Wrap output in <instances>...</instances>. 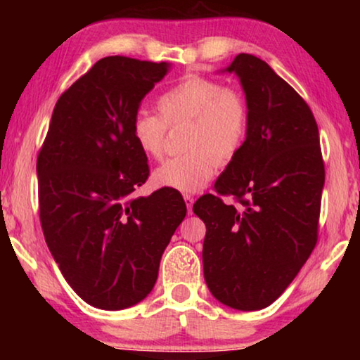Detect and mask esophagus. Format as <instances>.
I'll return each mask as SVG.
<instances>
[{
  "label": "esophagus",
  "mask_w": 360,
  "mask_h": 360,
  "mask_svg": "<svg viewBox=\"0 0 360 360\" xmlns=\"http://www.w3.org/2000/svg\"><path fill=\"white\" fill-rule=\"evenodd\" d=\"M184 200H185V203H186V208H188V213L191 214V208H193V203H195V198L191 195H188L186 193L185 196H184Z\"/></svg>",
  "instance_id": "esophagus-1"
}]
</instances>
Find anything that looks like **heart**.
<instances>
[{
    "label": "heart",
    "instance_id": "1",
    "mask_svg": "<svg viewBox=\"0 0 360 360\" xmlns=\"http://www.w3.org/2000/svg\"><path fill=\"white\" fill-rule=\"evenodd\" d=\"M159 115L139 111L131 136L149 159L165 152L169 127L186 124L185 154L165 160L152 180L162 188L195 193L213 179L221 162H231L243 149L249 129V105L244 93L213 78L191 75L157 98Z\"/></svg>",
    "mask_w": 360,
    "mask_h": 360
}]
</instances>
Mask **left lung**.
Instances as JSON below:
<instances>
[{
  "label": "left lung",
  "mask_w": 360,
  "mask_h": 360,
  "mask_svg": "<svg viewBox=\"0 0 360 360\" xmlns=\"http://www.w3.org/2000/svg\"><path fill=\"white\" fill-rule=\"evenodd\" d=\"M226 70L245 91L248 137L216 180L218 195H203L193 211L206 224L210 292L226 307L254 311L287 290L316 245L324 162L311 110L269 63L239 53Z\"/></svg>",
  "instance_id": "obj_1"
}]
</instances>
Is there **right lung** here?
I'll return each instance as SVG.
<instances>
[{"label": "right lung", "instance_id": "1", "mask_svg": "<svg viewBox=\"0 0 360 360\" xmlns=\"http://www.w3.org/2000/svg\"><path fill=\"white\" fill-rule=\"evenodd\" d=\"M165 62L98 60L58 98L37 155L39 218L67 283L88 304L122 309L154 288L162 254L186 214L176 190L150 196L132 117Z\"/></svg>", "mask_w": 360, "mask_h": 360}]
</instances>
